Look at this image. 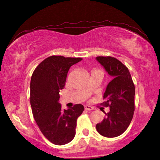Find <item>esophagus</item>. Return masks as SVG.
<instances>
[{"mask_svg": "<svg viewBox=\"0 0 160 160\" xmlns=\"http://www.w3.org/2000/svg\"><path fill=\"white\" fill-rule=\"evenodd\" d=\"M84 108H85L86 110H88V111H91V110L94 109V107L89 106V105H86V106L84 107Z\"/></svg>", "mask_w": 160, "mask_h": 160, "instance_id": "obj_1", "label": "esophagus"}]
</instances>
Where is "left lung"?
I'll return each instance as SVG.
<instances>
[{
  "instance_id": "obj_1",
  "label": "left lung",
  "mask_w": 160,
  "mask_h": 160,
  "mask_svg": "<svg viewBox=\"0 0 160 160\" xmlns=\"http://www.w3.org/2000/svg\"><path fill=\"white\" fill-rule=\"evenodd\" d=\"M113 80L108 83L104 93V102L100 104L109 107V112L96 129L106 138H115L127 130L133 117L135 111V85L128 68L120 60L111 56H98Z\"/></svg>"
}]
</instances>
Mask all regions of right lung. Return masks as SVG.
Masks as SVG:
<instances>
[{
    "mask_svg": "<svg viewBox=\"0 0 160 160\" xmlns=\"http://www.w3.org/2000/svg\"><path fill=\"white\" fill-rule=\"evenodd\" d=\"M82 60L51 56L37 66L32 76L30 104L33 116L44 136L56 145L66 144L73 140L77 119L84 110L82 104L62 110L58 102L68 71Z\"/></svg>",
    "mask_w": 160,
    "mask_h": 160,
    "instance_id": "right-lung-1",
    "label": "right lung"
}]
</instances>
